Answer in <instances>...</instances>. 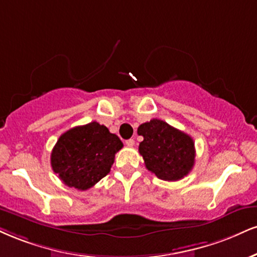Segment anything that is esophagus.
I'll return each mask as SVG.
<instances>
[{
  "mask_svg": "<svg viewBox=\"0 0 257 257\" xmlns=\"http://www.w3.org/2000/svg\"><path fill=\"white\" fill-rule=\"evenodd\" d=\"M125 145L128 147H133L135 145V141H134V139H129V140H126L125 141Z\"/></svg>",
  "mask_w": 257,
  "mask_h": 257,
  "instance_id": "esophagus-1",
  "label": "esophagus"
}]
</instances>
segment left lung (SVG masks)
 I'll list each match as a JSON object with an SVG mask.
<instances>
[{"instance_id":"obj_1","label":"left lung","mask_w":257,"mask_h":257,"mask_svg":"<svg viewBox=\"0 0 257 257\" xmlns=\"http://www.w3.org/2000/svg\"><path fill=\"white\" fill-rule=\"evenodd\" d=\"M138 134L144 137L139 152L148 171L164 181H178L185 177L195 163L194 140L162 119L142 123Z\"/></svg>"}]
</instances>
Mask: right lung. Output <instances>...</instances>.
<instances>
[{"instance_id": "right-lung-1", "label": "right lung", "mask_w": 257, "mask_h": 257, "mask_svg": "<svg viewBox=\"0 0 257 257\" xmlns=\"http://www.w3.org/2000/svg\"><path fill=\"white\" fill-rule=\"evenodd\" d=\"M122 147L119 138L98 122L74 126L55 145L51 168L68 187L87 190L109 174Z\"/></svg>"}]
</instances>
